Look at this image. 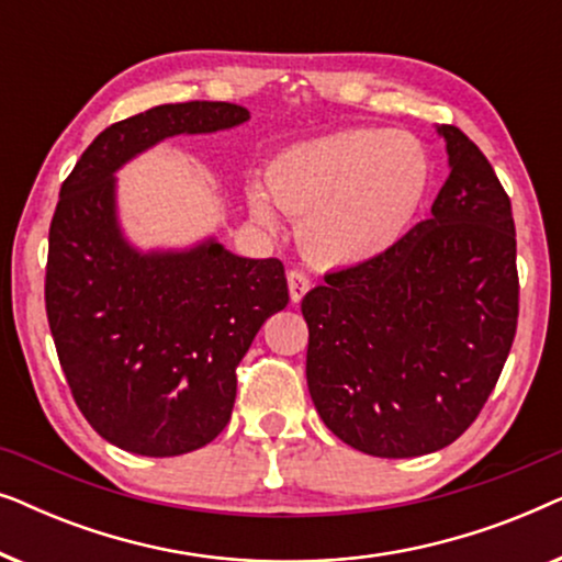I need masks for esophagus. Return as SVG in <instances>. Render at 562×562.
<instances>
[{
	"instance_id": "34e87169",
	"label": "esophagus",
	"mask_w": 562,
	"mask_h": 562,
	"mask_svg": "<svg viewBox=\"0 0 562 562\" xmlns=\"http://www.w3.org/2000/svg\"><path fill=\"white\" fill-rule=\"evenodd\" d=\"M289 294H291V302L294 304H299L304 299V294L306 291H310V279H306V276L302 273V271H289Z\"/></svg>"
}]
</instances>
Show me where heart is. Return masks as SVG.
<instances>
[{
	"instance_id": "obj_1",
	"label": "heart",
	"mask_w": 562,
	"mask_h": 562,
	"mask_svg": "<svg viewBox=\"0 0 562 562\" xmlns=\"http://www.w3.org/2000/svg\"><path fill=\"white\" fill-rule=\"evenodd\" d=\"M266 187L245 189L260 227H279L283 210L299 220V243L312 260L356 266L389 252L412 227L429 187V158L402 130L348 127L279 153Z\"/></svg>"
}]
</instances>
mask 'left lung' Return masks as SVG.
Masks as SVG:
<instances>
[{"label":"left lung","instance_id":"8db88e82","mask_svg":"<svg viewBox=\"0 0 562 562\" xmlns=\"http://www.w3.org/2000/svg\"><path fill=\"white\" fill-rule=\"evenodd\" d=\"M450 176L429 220L302 299L306 386L345 445L417 458L479 417L519 314L512 202L475 143L437 125Z\"/></svg>","mask_w":562,"mask_h":562}]
</instances>
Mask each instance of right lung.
Segmentation results:
<instances>
[{"label":"right lung","mask_w":562,"mask_h":562,"mask_svg":"<svg viewBox=\"0 0 562 562\" xmlns=\"http://www.w3.org/2000/svg\"><path fill=\"white\" fill-rule=\"evenodd\" d=\"M248 120L229 102L153 106L99 133L60 187L45 271L50 333L83 417L135 456H183L227 427L235 368L289 289L281 260L235 256L214 235L137 248L120 220L117 171L168 137Z\"/></svg>","instance_id":"obj_1"}]
</instances>
